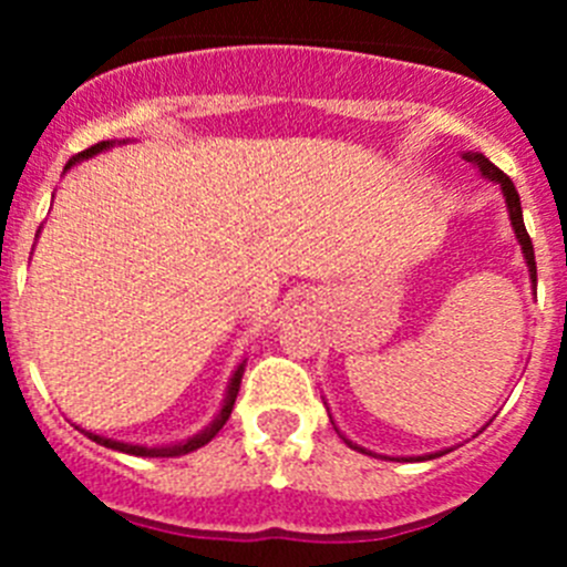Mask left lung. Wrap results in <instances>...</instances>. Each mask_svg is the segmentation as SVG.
<instances>
[{
  "mask_svg": "<svg viewBox=\"0 0 567 567\" xmlns=\"http://www.w3.org/2000/svg\"><path fill=\"white\" fill-rule=\"evenodd\" d=\"M465 162H471L474 167L483 173V178H488V182L497 184L499 189H503V198H505V207H508V218H511V227H514V235H517L519 240V247H523V258L525 264H528V278H530V287H534V292H537V264H534V244H530L528 233H525V224H523V207H519V193L517 187H514V182H511L508 175L503 173V169H497L494 164L485 158L483 153H463ZM340 434V429H338ZM343 437V434H340ZM343 443L349 445V449H354V452H363V454H372V452H365L363 445L352 443L349 437H343ZM449 452V449H445ZM445 452H434V454H423V457H412V460H434V457H443ZM372 457H378V454H372Z\"/></svg>",
  "mask_w": 567,
  "mask_h": 567,
  "instance_id": "obj_1",
  "label": "left lung"
}]
</instances>
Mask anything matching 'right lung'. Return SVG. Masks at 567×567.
I'll list each match as a JSON object with an SVG mask.
<instances>
[{
	"instance_id": "add662e5",
	"label": "right lung",
	"mask_w": 567,
	"mask_h": 567,
	"mask_svg": "<svg viewBox=\"0 0 567 567\" xmlns=\"http://www.w3.org/2000/svg\"><path fill=\"white\" fill-rule=\"evenodd\" d=\"M115 144H124V142H99V144H93V147L84 150V153L73 155V158H70L68 167H64V169H70V167H73V164H79V162H87V158H93V155L104 153V150H110V147H115ZM244 365H247V360H240L238 369H235L233 378H229L227 394H224V403H221V409H218V414H215V417L209 420V425H204L202 432L193 434V437H187V440H182V443L138 445V443H122V440H113V437H102V434L84 432V429H82V432L87 434V437L93 440V443L104 445V449H113V452L133 454V457H182V454H189V452H195V449H202V445H207L209 440L215 437V434L221 432L224 423H227L229 414H233L235 398H238V389H240V378H244Z\"/></svg>"
}]
</instances>
